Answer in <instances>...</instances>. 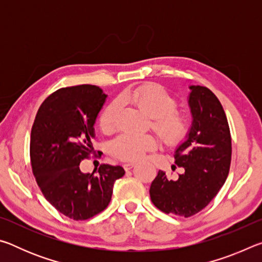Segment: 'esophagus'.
<instances>
[{
	"label": "esophagus",
	"mask_w": 262,
	"mask_h": 262,
	"mask_svg": "<svg viewBox=\"0 0 262 262\" xmlns=\"http://www.w3.org/2000/svg\"><path fill=\"white\" fill-rule=\"evenodd\" d=\"M134 166H135V163L134 162H128V163L123 164V167H125L126 171H129L130 168H133Z\"/></svg>",
	"instance_id": "esophagus-1"
}]
</instances>
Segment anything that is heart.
I'll return each instance as SVG.
<instances>
[{"label":"heart","instance_id":"obj_1","mask_svg":"<svg viewBox=\"0 0 262 262\" xmlns=\"http://www.w3.org/2000/svg\"><path fill=\"white\" fill-rule=\"evenodd\" d=\"M121 104H132L150 117V123L162 140L168 144L178 143L186 136L189 128L187 114L177 110V100L162 85L144 83L127 89L119 96ZM119 103L113 101L100 115V128L105 133H112L117 127ZM157 145L156 136L152 134L121 133L112 143L114 156L122 161H137L148 150Z\"/></svg>","mask_w":262,"mask_h":262}]
</instances>
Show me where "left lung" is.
<instances>
[{
  "instance_id": "left-lung-1",
  "label": "left lung",
  "mask_w": 262,
  "mask_h": 262,
  "mask_svg": "<svg viewBox=\"0 0 262 262\" xmlns=\"http://www.w3.org/2000/svg\"><path fill=\"white\" fill-rule=\"evenodd\" d=\"M189 89L192 126L174 154L176 165L185 172L172 180L159 170L149 190L159 210L184 217L201 211L216 196L227 180L232 151L228 119L220 100L206 86Z\"/></svg>"
}]
</instances>
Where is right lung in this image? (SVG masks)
Masks as SVG:
<instances>
[{
    "instance_id": "add662e5",
    "label": "right lung",
    "mask_w": 262,
    "mask_h": 262,
    "mask_svg": "<svg viewBox=\"0 0 262 262\" xmlns=\"http://www.w3.org/2000/svg\"><path fill=\"white\" fill-rule=\"evenodd\" d=\"M106 96L99 86L62 88L43 100L30 140L32 171L43 196L61 214L89 220L108 206L121 166L101 164L98 173H83L79 163L91 154L95 122Z\"/></svg>"
}]
</instances>
